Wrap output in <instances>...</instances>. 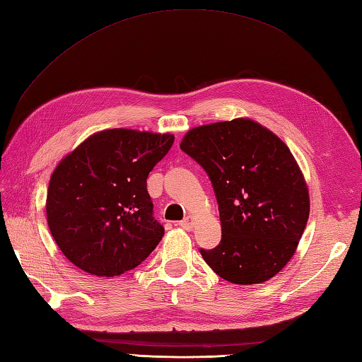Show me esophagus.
Instances as JSON below:
<instances>
[{
    "label": "esophagus",
    "mask_w": 362,
    "mask_h": 362,
    "mask_svg": "<svg viewBox=\"0 0 362 362\" xmlns=\"http://www.w3.org/2000/svg\"><path fill=\"white\" fill-rule=\"evenodd\" d=\"M180 226L186 230H192V228H194V218H192V216H186L182 221H180Z\"/></svg>",
    "instance_id": "1"
}]
</instances>
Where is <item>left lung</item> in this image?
Returning <instances> with one entry per match:
<instances>
[{
  "label": "left lung",
  "mask_w": 362,
  "mask_h": 362,
  "mask_svg": "<svg viewBox=\"0 0 362 362\" xmlns=\"http://www.w3.org/2000/svg\"><path fill=\"white\" fill-rule=\"evenodd\" d=\"M181 150L202 165L218 203L221 242L199 249L221 279L263 284L290 262L307 226V182L290 148L251 119L192 128Z\"/></svg>",
  "instance_id": "1"
}]
</instances>
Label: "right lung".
I'll use <instances>...</instances> for the list:
<instances>
[{"label": "right lung", "mask_w": 362, "mask_h": 362, "mask_svg": "<svg viewBox=\"0 0 362 362\" xmlns=\"http://www.w3.org/2000/svg\"><path fill=\"white\" fill-rule=\"evenodd\" d=\"M173 134L113 128L90 136L55 167L46 197L51 234L85 272L115 277L142 263L164 235L147 178Z\"/></svg>", "instance_id": "right-lung-1"}]
</instances>
